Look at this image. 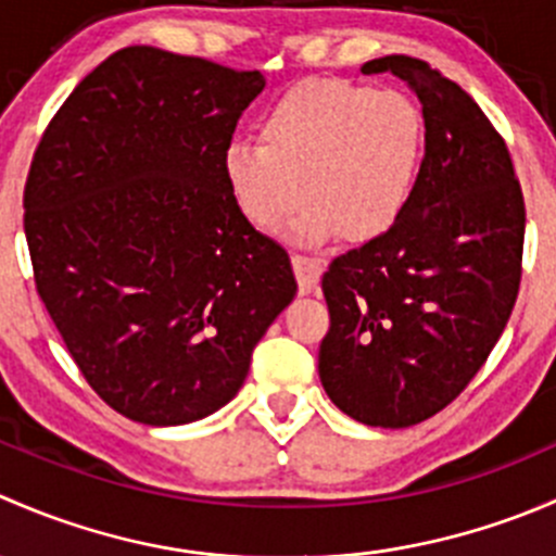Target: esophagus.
<instances>
[{
	"label": "esophagus",
	"instance_id": "esophagus-1",
	"mask_svg": "<svg viewBox=\"0 0 556 556\" xmlns=\"http://www.w3.org/2000/svg\"><path fill=\"white\" fill-rule=\"evenodd\" d=\"M293 271L299 279L301 293H312L317 288L319 277H323V261L312 255H293Z\"/></svg>",
	"mask_w": 556,
	"mask_h": 556
}]
</instances>
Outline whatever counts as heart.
<instances>
[{"instance_id":"1","label":"heart","mask_w":556,"mask_h":556,"mask_svg":"<svg viewBox=\"0 0 556 556\" xmlns=\"http://www.w3.org/2000/svg\"><path fill=\"white\" fill-rule=\"evenodd\" d=\"M422 159L425 117L414 99L323 77L295 83L268 106L261 142L228 144L223 177L261 231H279L306 195L293 223L299 242L323 244L341 231L371 242L408 210Z\"/></svg>"}]
</instances>
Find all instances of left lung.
<instances>
[{
    "label": "left lung",
    "instance_id": "obj_1",
    "mask_svg": "<svg viewBox=\"0 0 556 556\" xmlns=\"http://www.w3.org/2000/svg\"><path fill=\"white\" fill-rule=\"evenodd\" d=\"M361 72L412 86L425 159L397 226L323 274L319 382L357 422L408 428L450 406L501 339L519 295L525 195L506 139L457 83L412 55Z\"/></svg>",
    "mask_w": 556,
    "mask_h": 556
}]
</instances>
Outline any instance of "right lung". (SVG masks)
<instances>
[{"mask_svg": "<svg viewBox=\"0 0 556 556\" xmlns=\"http://www.w3.org/2000/svg\"><path fill=\"white\" fill-rule=\"evenodd\" d=\"M261 72L131 45L70 93L24 188L37 293L99 397L142 425L226 406L293 301L288 252L223 177Z\"/></svg>", "mask_w": 556, "mask_h": 556, "instance_id": "right-lung-1", "label": "right lung"}]
</instances>
